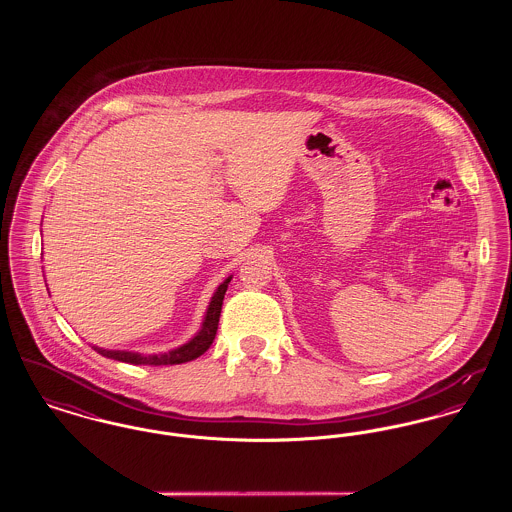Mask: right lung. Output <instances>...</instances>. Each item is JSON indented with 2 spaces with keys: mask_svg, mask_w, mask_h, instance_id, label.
<instances>
[{
  "mask_svg": "<svg viewBox=\"0 0 512 512\" xmlns=\"http://www.w3.org/2000/svg\"><path fill=\"white\" fill-rule=\"evenodd\" d=\"M228 282H230V278H226L220 284L219 290L215 292L211 303H209V309H207V315H205L199 334L195 336L194 340L188 341L186 345H182L178 349H172V351L163 353V355H140V353H132V351H107V349H101L96 345H94V349L103 357H109V359H115V361H121V363H130V365H180V363L194 361L211 347V343L217 336L222 299H224V293L228 290Z\"/></svg>",
  "mask_w": 512,
  "mask_h": 512,
  "instance_id": "1",
  "label": "right lung"
}]
</instances>
